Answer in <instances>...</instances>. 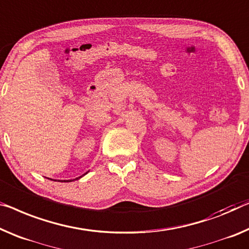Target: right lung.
Wrapping results in <instances>:
<instances>
[{
    "mask_svg": "<svg viewBox=\"0 0 249 249\" xmlns=\"http://www.w3.org/2000/svg\"><path fill=\"white\" fill-rule=\"evenodd\" d=\"M88 172H86V173H84L83 176H80V177H78V178H76V179H73V180H58V181H60V182H71V181H75V180H78V179H80L81 177H84L85 174H87ZM53 181H55V180H53Z\"/></svg>",
    "mask_w": 249,
    "mask_h": 249,
    "instance_id": "1",
    "label": "right lung"
}]
</instances>
